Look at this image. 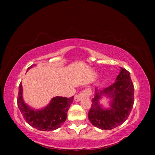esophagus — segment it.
Instances as JSON below:
<instances>
[{"label": "esophagus", "mask_w": 155, "mask_h": 155, "mask_svg": "<svg viewBox=\"0 0 155 155\" xmlns=\"http://www.w3.org/2000/svg\"><path fill=\"white\" fill-rule=\"evenodd\" d=\"M91 94V91L90 89H85V90H83L81 92H80L78 95L74 96V101L78 102L81 100H82L84 98H87L90 97Z\"/></svg>", "instance_id": "34e87169"}]
</instances>
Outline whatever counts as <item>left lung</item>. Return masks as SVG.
<instances>
[{
    "mask_svg": "<svg viewBox=\"0 0 155 155\" xmlns=\"http://www.w3.org/2000/svg\"><path fill=\"white\" fill-rule=\"evenodd\" d=\"M121 68L115 82L100 90L95 88L88 118L94 127L102 130H111L127 120L134 104V86L130 73ZM103 97L110 98L109 109L103 108L99 103Z\"/></svg>",
    "mask_w": 155,
    "mask_h": 155,
    "instance_id": "obj_1",
    "label": "left lung"
}]
</instances>
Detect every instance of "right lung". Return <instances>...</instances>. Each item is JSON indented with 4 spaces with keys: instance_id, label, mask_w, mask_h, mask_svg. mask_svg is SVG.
I'll return each instance as SVG.
<instances>
[{
    "instance_id": "obj_1",
    "label": "right lung",
    "mask_w": 155,
    "mask_h": 155,
    "mask_svg": "<svg viewBox=\"0 0 155 155\" xmlns=\"http://www.w3.org/2000/svg\"><path fill=\"white\" fill-rule=\"evenodd\" d=\"M33 66L28 68L29 70ZM17 99L18 106L21 114L28 124L36 129L43 131H51L59 128L67 118V112L74 100L71 98L56 96L52 98L51 103L44 109L35 110L25 103L22 98V86L20 83Z\"/></svg>"
}]
</instances>
